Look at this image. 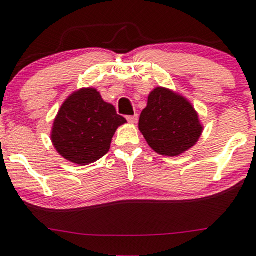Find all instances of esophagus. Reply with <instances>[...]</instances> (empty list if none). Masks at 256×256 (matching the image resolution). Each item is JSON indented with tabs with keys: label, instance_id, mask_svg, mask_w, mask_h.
Instances as JSON below:
<instances>
[{
	"label": "esophagus",
	"instance_id": "1",
	"mask_svg": "<svg viewBox=\"0 0 256 256\" xmlns=\"http://www.w3.org/2000/svg\"><path fill=\"white\" fill-rule=\"evenodd\" d=\"M126 119H128V122H131V124H136V122H137V120H138V115H137V114L131 115V116H128V118H126Z\"/></svg>",
	"mask_w": 256,
	"mask_h": 256
}]
</instances>
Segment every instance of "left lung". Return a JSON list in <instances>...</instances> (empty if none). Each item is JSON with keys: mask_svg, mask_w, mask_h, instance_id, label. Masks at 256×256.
<instances>
[{"mask_svg": "<svg viewBox=\"0 0 256 256\" xmlns=\"http://www.w3.org/2000/svg\"><path fill=\"white\" fill-rule=\"evenodd\" d=\"M138 128L152 150L169 156H178L192 148L203 132L192 104L164 87H156L150 94Z\"/></svg>", "mask_w": 256, "mask_h": 256, "instance_id": "obj_1", "label": "left lung"}]
</instances>
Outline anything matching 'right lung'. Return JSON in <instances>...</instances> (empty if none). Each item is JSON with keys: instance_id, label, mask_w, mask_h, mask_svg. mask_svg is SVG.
Returning <instances> with one entry per match:
<instances>
[{"instance_id": "obj_1", "label": "right lung", "mask_w": 256, "mask_h": 256, "mask_svg": "<svg viewBox=\"0 0 256 256\" xmlns=\"http://www.w3.org/2000/svg\"><path fill=\"white\" fill-rule=\"evenodd\" d=\"M125 118L102 100L96 88H81L66 98L53 122L50 138L63 158L87 165L104 156Z\"/></svg>"}]
</instances>
